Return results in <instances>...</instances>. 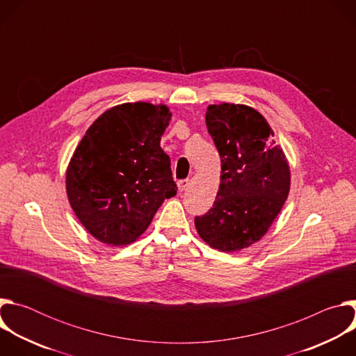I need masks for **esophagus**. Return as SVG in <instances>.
<instances>
[{
  "instance_id": "1",
  "label": "esophagus",
  "mask_w": 356,
  "mask_h": 356,
  "mask_svg": "<svg viewBox=\"0 0 356 356\" xmlns=\"http://www.w3.org/2000/svg\"><path fill=\"white\" fill-rule=\"evenodd\" d=\"M188 186H190V180H188V179H184V180H179V181H177V188H179V191L187 190Z\"/></svg>"
}]
</instances>
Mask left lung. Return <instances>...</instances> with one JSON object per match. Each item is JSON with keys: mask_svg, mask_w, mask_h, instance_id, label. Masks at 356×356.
I'll return each instance as SVG.
<instances>
[{"mask_svg": "<svg viewBox=\"0 0 356 356\" xmlns=\"http://www.w3.org/2000/svg\"><path fill=\"white\" fill-rule=\"evenodd\" d=\"M206 124L221 158L213 207L194 218L201 239L222 252L258 242L290 191V168L265 117L243 104H211Z\"/></svg>", "mask_w": 356, "mask_h": 356, "instance_id": "left-lung-1", "label": "left lung"}]
</instances>
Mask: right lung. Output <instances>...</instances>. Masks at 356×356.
<instances>
[{
  "mask_svg": "<svg viewBox=\"0 0 356 356\" xmlns=\"http://www.w3.org/2000/svg\"><path fill=\"white\" fill-rule=\"evenodd\" d=\"M168 106L124 103L101 114L77 145L66 193L81 225L99 242H135L165 198L175 197L170 159L161 147Z\"/></svg>",
  "mask_w": 356,
  "mask_h": 356,
  "instance_id": "add662e5",
  "label": "right lung"
}]
</instances>
